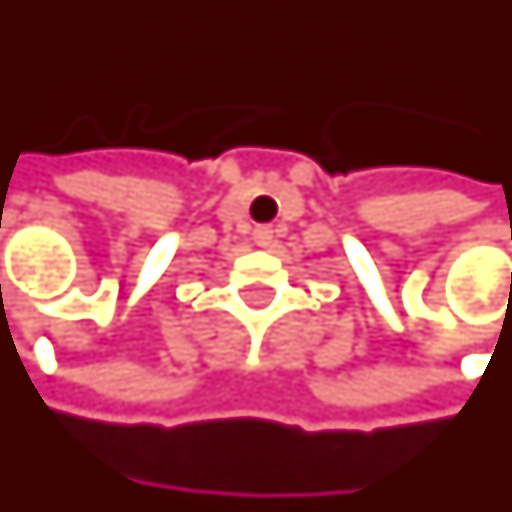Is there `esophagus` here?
I'll use <instances>...</instances> for the list:
<instances>
[{
    "instance_id": "1",
    "label": "esophagus",
    "mask_w": 512,
    "mask_h": 512,
    "mask_svg": "<svg viewBox=\"0 0 512 512\" xmlns=\"http://www.w3.org/2000/svg\"><path fill=\"white\" fill-rule=\"evenodd\" d=\"M253 240H256V245H261V248H267V245L272 242L270 226H259V229H253Z\"/></svg>"
}]
</instances>
